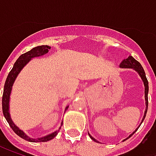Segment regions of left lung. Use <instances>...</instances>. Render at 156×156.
Masks as SVG:
<instances>
[{"mask_svg": "<svg viewBox=\"0 0 156 156\" xmlns=\"http://www.w3.org/2000/svg\"><path fill=\"white\" fill-rule=\"evenodd\" d=\"M120 67L121 68H134L136 71L139 73V74L140 75L141 78H142V80L144 82V95H145V104H146V110L144 111V118H143V119H142V122L143 120L144 119V118H145V115H146V113H147V109H148V91H149V85H148V80L147 78H146V76H145V73L144 71V68H142V66L141 64L137 61V60H135L132 56H129L127 59H124L123 60V62H121L120 64ZM139 128V127H138ZM137 130V129H136ZM135 130V131H136ZM134 131V132H135ZM134 132L133 134H131L127 139H129V137H131L133 134H134ZM89 136L93 140H94L97 142V140L94 139V138L92 137L91 135L89 134ZM126 139V140H127Z\"/></svg>", "mask_w": 156, "mask_h": 156, "instance_id": "1", "label": "left lung"}]
</instances>
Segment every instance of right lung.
<instances>
[{"instance_id": "1", "label": "right lung", "mask_w": 156, "mask_h": 156, "mask_svg": "<svg viewBox=\"0 0 156 156\" xmlns=\"http://www.w3.org/2000/svg\"><path fill=\"white\" fill-rule=\"evenodd\" d=\"M49 49H51V48L49 46L42 45V46H38V47L32 48V50H30L27 52L21 55L15 62V64L13 66L12 70L9 73L8 76L6 78V80H5V85H4V91H3V95H2V112H3V115L5 116V119L8 122L10 127L12 129V130L14 131L18 136L26 140L30 141V142H46V141L51 140V139H53L58 134V131H56L52 134H48L45 137L39 138V139H37V140L27 137L22 130H20L18 128L13 124V122L10 118V115H9V98H10V94H11L13 83L15 81L16 76L18 75L20 71L22 70V68L31 60V58L44 55L45 53L48 52Z\"/></svg>"}]
</instances>
